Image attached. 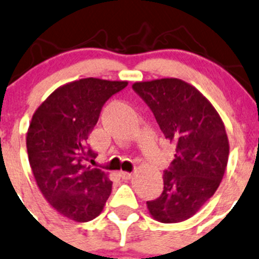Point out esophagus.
<instances>
[{
  "label": "esophagus",
  "mask_w": 259,
  "mask_h": 259,
  "mask_svg": "<svg viewBox=\"0 0 259 259\" xmlns=\"http://www.w3.org/2000/svg\"><path fill=\"white\" fill-rule=\"evenodd\" d=\"M119 176H120L122 180H129L133 176V174L126 172V171H120V172H119Z\"/></svg>",
  "instance_id": "34e87169"
}]
</instances>
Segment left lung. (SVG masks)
Returning <instances> with one entry per match:
<instances>
[{"instance_id": "8db88e82", "label": "left lung", "mask_w": 259, "mask_h": 259, "mask_svg": "<svg viewBox=\"0 0 259 259\" xmlns=\"http://www.w3.org/2000/svg\"><path fill=\"white\" fill-rule=\"evenodd\" d=\"M133 89L154 114L175 156L164 171V191L148 201L155 220L182 222L213 196L230 154L225 125L195 87L176 78L140 81Z\"/></svg>"}]
</instances>
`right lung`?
Segmentation results:
<instances>
[{
    "mask_svg": "<svg viewBox=\"0 0 259 259\" xmlns=\"http://www.w3.org/2000/svg\"><path fill=\"white\" fill-rule=\"evenodd\" d=\"M127 81L85 78L61 87L33 114L27 151L40 192L64 217L88 222L111 192L108 174L85 164L95 157L87 143L103 105Z\"/></svg>",
    "mask_w": 259,
    "mask_h": 259,
    "instance_id": "add662e5",
    "label": "right lung"
}]
</instances>
